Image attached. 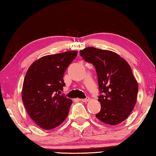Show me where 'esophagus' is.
Wrapping results in <instances>:
<instances>
[{"label":"esophagus","mask_w":156,"mask_h":156,"mask_svg":"<svg viewBox=\"0 0 156 156\" xmlns=\"http://www.w3.org/2000/svg\"><path fill=\"white\" fill-rule=\"evenodd\" d=\"M90 100V98L89 97H86L85 98H83V99H80V101H82V102H87Z\"/></svg>","instance_id":"1"}]
</instances>
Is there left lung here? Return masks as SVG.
<instances>
[{"label":"left lung","mask_w":156,"mask_h":156,"mask_svg":"<svg viewBox=\"0 0 156 156\" xmlns=\"http://www.w3.org/2000/svg\"><path fill=\"white\" fill-rule=\"evenodd\" d=\"M80 55L97 73L101 109L96 117L112 126L122 122L134 108L138 92L130 65L115 52L92 46L80 51Z\"/></svg>","instance_id":"1"}]
</instances>
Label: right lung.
<instances>
[{"label":"right lung","mask_w":156,"mask_h":156,"mask_svg":"<svg viewBox=\"0 0 156 156\" xmlns=\"http://www.w3.org/2000/svg\"><path fill=\"white\" fill-rule=\"evenodd\" d=\"M77 54L66 51L44 56L26 74L22 101L30 117L44 130L58 126L68 116L72 101L60 93L65 86L64 73Z\"/></svg>","instance_id":"right-lung-1"}]
</instances>
